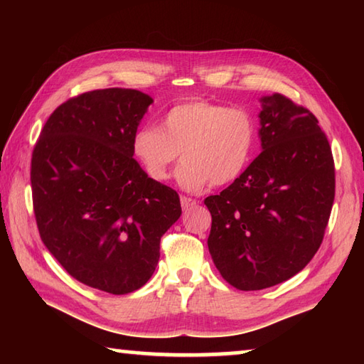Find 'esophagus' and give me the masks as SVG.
Returning <instances> with one entry per match:
<instances>
[{
	"instance_id": "34e87169",
	"label": "esophagus",
	"mask_w": 364,
	"mask_h": 364,
	"mask_svg": "<svg viewBox=\"0 0 364 364\" xmlns=\"http://www.w3.org/2000/svg\"><path fill=\"white\" fill-rule=\"evenodd\" d=\"M180 202H181L183 210H189V208L196 206V205L198 203L196 198H191V197H186V196H181V197H180Z\"/></svg>"
}]
</instances>
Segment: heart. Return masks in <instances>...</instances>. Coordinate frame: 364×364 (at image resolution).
<instances>
[{
    "mask_svg": "<svg viewBox=\"0 0 364 364\" xmlns=\"http://www.w3.org/2000/svg\"><path fill=\"white\" fill-rule=\"evenodd\" d=\"M257 145V122L245 107L196 100L162 115L159 128L142 127L133 136V153L145 173L164 181L178 156L180 188L197 192L233 183L250 164Z\"/></svg>",
    "mask_w": 364,
    "mask_h": 364,
    "instance_id": "heart-1",
    "label": "heart"
}]
</instances>
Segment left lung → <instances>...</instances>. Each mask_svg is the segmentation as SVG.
I'll list each match as a JSON object with an SVG mask.
<instances>
[{"instance_id":"8db88e82","label":"left lung","mask_w":364,"mask_h":364,"mask_svg":"<svg viewBox=\"0 0 364 364\" xmlns=\"http://www.w3.org/2000/svg\"><path fill=\"white\" fill-rule=\"evenodd\" d=\"M262 151L219 196L205 198L208 249L241 291L289 280L318 252L335 200V162L318 119L282 94L262 97Z\"/></svg>"}]
</instances>
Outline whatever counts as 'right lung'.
<instances>
[{
  "label": "right lung",
  "instance_id": "obj_1",
  "mask_svg": "<svg viewBox=\"0 0 364 364\" xmlns=\"http://www.w3.org/2000/svg\"><path fill=\"white\" fill-rule=\"evenodd\" d=\"M151 103L120 87L67 100L46 120L31 159L45 247L76 280L115 296L150 280L161 237L181 215L176 191L133 158V136Z\"/></svg>",
  "mask_w": 364,
  "mask_h": 364
}]
</instances>
